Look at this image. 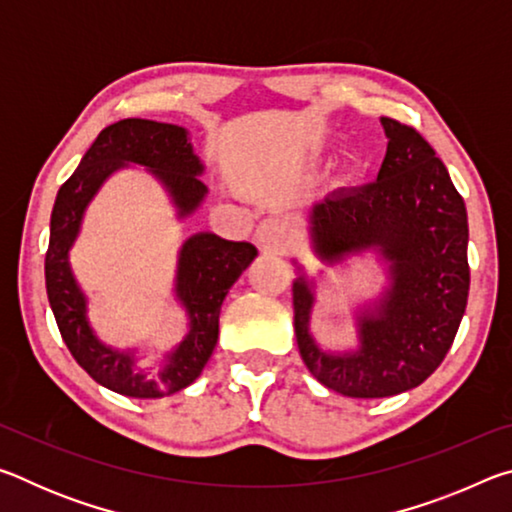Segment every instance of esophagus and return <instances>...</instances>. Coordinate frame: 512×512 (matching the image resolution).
Segmentation results:
<instances>
[{"label":"esophagus","mask_w":512,"mask_h":512,"mask_svg":"<svg viewBox=\"0 0 512 512\" xmlns=\"http://www.w3.org/2000/svg\"><path fill=\"white\" fill-rule=\"evenodd\" d=\"M257 244L266 250H275V253H287L291 248V237L287 225L277 219H266L259 223L255 232Z\"/></svg>","instance_id":"obj_1"}]
</instances>
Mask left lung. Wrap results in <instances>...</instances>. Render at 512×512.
Returning a JSON list of instances; mask_svg holds the SVG:
<instances>
[{"label":"left lung","mask_w":512,"mask_h":512,"mask_svg":"<svg viewBox=\"0 0 512 512\" xmlns=\"http://www.w3.org/2000/svg\"><path fill=\"white\" fill-rule=\"evenodd\" d=\"M388 137L375 183L341 187L311 212V239L325 262L377 248L391 262V289L361 311L359 350L323 352L309 334L314 293L293 282L300 357L320 384L348 397H391L420 386L454 343L470 293L467 212L443 160L413 126L381 117Z\"/></svg>","instance_id":"8db88e82"}]
</instances>
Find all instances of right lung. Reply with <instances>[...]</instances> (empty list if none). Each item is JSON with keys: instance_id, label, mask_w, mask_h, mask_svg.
<instances>
[{"instance_id": "right-lung-1", "label": "right lung", "mask_w": 512, "mask_h": 512, "mask_svg": "<svg viewBox=\"0 0 512 512\" xmlns=\"http://www.w3.org/2000/svg\"><path fill=\"white\" fill-rule=\"evenodd\" d=\"M128 162L151 169L167 187L180 216L192 214L207 194V187L198 178L203 164L194 155L185 128L151 119H121L110 124L58 189L51 210L45 282L60 336L76 363L110 391L137 400H155L183 391L201 375L219 339L223 298L253 262L257 248L246 241H225L210 232L189 237L180 250L176 275V296L187 309L189 332L162 366L155 370L137 368L131 352L112 350L94 336L85 318V296L67 257L92 196L112 171L126 167Z\"/></svg>"}]
</instances>
